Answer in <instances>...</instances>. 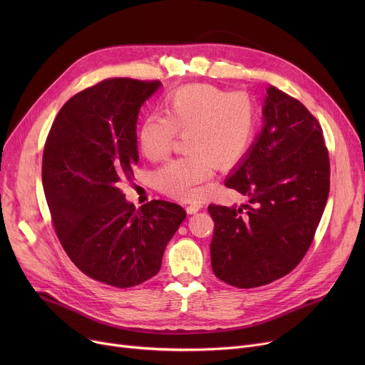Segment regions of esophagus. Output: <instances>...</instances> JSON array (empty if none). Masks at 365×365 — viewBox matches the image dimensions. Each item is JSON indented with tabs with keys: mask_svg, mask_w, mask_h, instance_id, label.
<instances>
[{
	"mask_svg": "<svg viewBox=\"0 0 365 365\" xmlns=\"http://www.w3.org/2000/svg\"><path fill=\"white\" fill-rule=\"evenodd\" d=\"M202 208V205L201 204H189V205H186V212L189 213V215H195L197 212H200V210Z\"/></svg>",
	"mask_w": 365,
	"mask_h": 365,
	"instance_id": "obj_1",
	"label": "esophagus"
}]
</instances>
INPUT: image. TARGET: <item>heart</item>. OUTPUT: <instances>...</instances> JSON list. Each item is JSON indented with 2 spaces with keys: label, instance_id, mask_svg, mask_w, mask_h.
<instances>
[{
  "label": "heart",
  "instance_id": "heart-1",
  "mask_svg": "<svg viewBox=\"0 0 365 365\" xmlns=\"http://www.w3.org/2000/svg\"><path fill=\"white\" fill-rule=\"evenodd\" d=\"M256 130V108L245 93H229L216 86L194 84L165 99V115L150 113L139 130L143 155L164 158L178 133L186 134L189 155L165 163L155 182L161 192L176 200H197L201 185L213 178L215 164H237L250 148Z\"/></svg>",
  "mask_w": 365,
  "mask_h": 365
}]
</instances>
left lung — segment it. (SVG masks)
<instances>
[{"label":"left lung","instance_id":"8db88e82","mask_svg":"<svg viewBox=\"0 0 365 365\" xmlns=\"http://www.w3.org/2000/svg\"><path fill=\"white\" fill-rule=\"evenodd\" d=\"M266 93L262 133L225 183L248 202L208 205L213 272L238 289L271 284L294 269L309 250L330 192L319 123L277 87Z\"/></svg>","mask_w":365,"mask_h":365}]
</instances>
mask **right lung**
Wrapping results in <instances>:
<instances>
[{"label": "right lung", "instance_id": "1", "mask_svg": "<svg viewBox=\"0 0 365 365\" xmlns=\"http://www.w3.org/2000/svg\"><path fill=\"white\" fill-rule=\"evenodd\" d=\"M160 81L109 78L62 106L43 153V186L63 250L87 277L118 289L155 277L186 212L153 200L127 202L123 182L138 164L140 106Z\"/></svg>", "mask_w": 365, "mask_h": 365}]
</instances>
